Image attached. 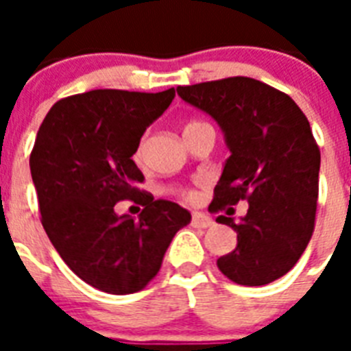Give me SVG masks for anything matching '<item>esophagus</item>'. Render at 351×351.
Returning <instances> with one entry per match:
<instances>
[{"label":"esophagus","instance_id":"obj_1","mask_svg":"<svg viewBox=\"0 0 351 351\" xmlns=\"http://www.w3.org/2000/svg\"><path fill=\"white\" fill-rule=\"evenodd\" d=\"M191 224L195 226V228H211L213 226V220L209 219L208 215H204V213H193L191 217Z\"/></svg>","mask_w":351,"mask_h":351}]
</instances>
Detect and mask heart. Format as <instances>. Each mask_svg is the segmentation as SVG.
<instances>
[{
    "label": "heart",
    "mask_w": 351,
    "mask_h": 351,
    "mask_svg": "<svg viewBox=\"0 0 351 351\" xmlns=\"http://www.w3.org/2000/svg\"><path fill=\"white\" fill-rule=\"evenodd\" d=\"M198 123H202V121H191V123H187V127H193V125H198ZM142 154H143V140L138 143L136 151H134V162H142ZM165 191L169 193V195H175V197L182 198V200H193L195 198V193L189 189V187H184V186H169Z\"/></svg>",
    "instance_id": "1"
}]
</instances>
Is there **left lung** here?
<instances>
[{
    "label": "left lung",
    "mask_w": 351,
    "mask_h": 351,
    "mask_svg": "<svg viewBox=\"0 0 351 351\" xmlns=\"http://www.w3.org/2000/svg\"><path fill=\"white\" fill-rule=\"evenodd\" d=\"M176 90L219 121L231 151L209 211L250 204L240 222L217 219L237 231V247L217 266L242 286L277 280L297 264L315 228L321 151L310 121L286 93L245 76Z\"/></svg>",
    "instance_id": "1"
}]
</instances>
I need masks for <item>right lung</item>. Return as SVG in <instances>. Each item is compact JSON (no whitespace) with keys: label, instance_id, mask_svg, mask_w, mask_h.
Listing matches in <instances>:
<instances>
[{"label":"right lung","instance_id":"1","mask_svg":"<svg viewBox=\"0 0 351 351\" xmlns=\"http://www.w3.org/2000/svg\"><path fill=\"white\" fill-rule=\"evenodd\" d=\"M173 98L175 89L69 96L52 106L36 136L30 175L43 230L63 262L106 293L145 288L176 231L191 220L178 204L140 189L143 175L132 162L143 131ZM121 199L143 204L138 221L117 217Z\"/></svg>","mask_w":351,"mask_h":351}]
</instances>
